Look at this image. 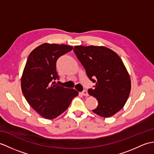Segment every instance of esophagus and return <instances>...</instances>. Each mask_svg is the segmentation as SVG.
<instances>
[{"label":"esophagus","instance_id":"obj_1","mask_svg":"<svg viewBox=\"0 0 154 154\" xmlns=\"http://www.w3.org/2000/svg\"><path fill=\"white\" fill-rule=\"evenodd\" d=\"M81 94H82V95H83V96H88V92L87 91H83V92H81Z\"/></svg>","mask_w":154,"mask_h":154}]
</instances>
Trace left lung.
<instances>
[{"label": "left lung", "mask_w": 154, "mask_h": 154, "mask_svg": "<svg viewBox=\"0 0 154 154\" xmlns=\"http://www.w3.org/2000/svg\"><path fill=\"white\" fill-rule=\"evenodd\" d=\"M73 51L95 83L88 90L98 102L92 112L103 117L113 116L123 108L131 92L130 77L122 60L104 46H75Z\"/></svg>", "instance_id": "obj_1"}]
</instances>
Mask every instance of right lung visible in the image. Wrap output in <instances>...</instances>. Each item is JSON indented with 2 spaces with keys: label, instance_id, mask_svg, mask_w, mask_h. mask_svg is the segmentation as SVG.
Masks as SVG:
<instances>
[{
  "label": "right lung",
  "instance_id": "1",
  "mask_svg": "<svg viewBox=\"0 0 154 154\" xmlns=\"http://www.w3.org/2000/svg\"><path fill=\"white\" fill-rule=\"evenodd\" d=\"M66 45L42 44L29 55L21 77V91L26 100L37 113L52 119L68 108L78 92L61 87L56 62L60 56L72 51Z\"/></svg>",
  "mask_w": 154,
  "mask_h": 154
}]
</instances>
